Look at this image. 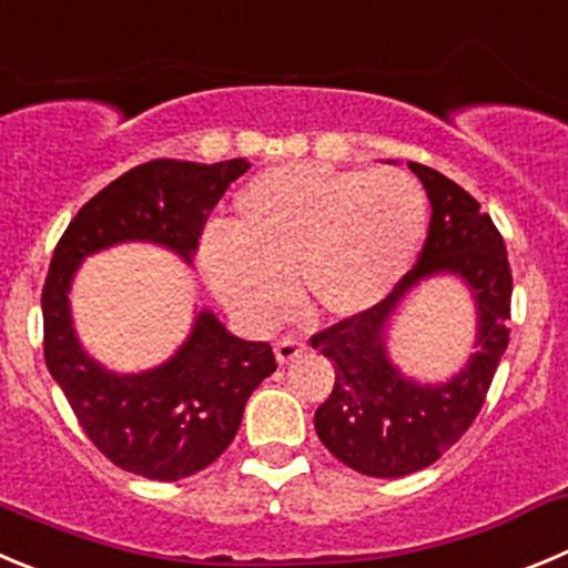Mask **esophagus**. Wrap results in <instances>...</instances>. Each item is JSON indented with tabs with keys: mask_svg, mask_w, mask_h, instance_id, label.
I'll return each instance as SVG.
<instances>
[{
	"mask_svg": "<svg viewBox=\"0 0 568 568\" xmlns=\"http://www.w3.org/2000/svg\"><path fill=\"white\" fill-rule=\"evenodd\" d=\"M302 349H305V344L296 342V338H280V342L274 344V358H277V364H291L300 356Z\"/></svg>",
	"mask_w": 568,
	"mask_h": 568,
	"instance_id": "esophagus-1",
	"label": "esophagus"
}]
</instances>
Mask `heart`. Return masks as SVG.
I'll return each mask as SVG.
<instances>
[{"instance_id": "heart-1", "label": "heart", "mask_w": 568, "mask_h": 568, "mask_svg": "<svg viewBox=\"0 0 568 568\" xmlns=\"http://www.w3.org/2000/svg\"><path fill=\"white\" fill-rule=\"evenodd\" d=\"M426 235V195L404 171L291 162L257 173L232 201L230 230L199 260L212 294L243 325H268L296 300L322 320H356L395 294Z\"/></svg>"}]
</instances>
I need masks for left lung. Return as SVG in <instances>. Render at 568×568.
Here are the masks:
<instances>
[{
	"instance_id": "left-lung-1",
	"label": "left lung",
	"mask_w": 568,
	"mask_h": 568,
	"mask_svg": "<svg viewBox=\"0 0 568 568\" xmlns=\"http://www.w3.org/2000/svg\"><path fill=\"white\" fill-rule=\"evenodd\" d=\"M409 171L432 201L417 268L375 311L311 338L336 367L331 397L316 409V434L333 457L375 479L428 468L468 432L510 342L513 274L499 230L448 176L417 162ZM443 276L457 278L475 302V353L448 379L420 382L396 367L388 338L414 291Z\"/></svg>"
}]
</instances>
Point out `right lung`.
I'll return each mask as SVG.
<instances>
[{"instance_id":"obj_1","label":"right lung","mask_w":568,"mask_h":568,"mask_svg":"<svg viewBox=\"0 0 568 568\" xmlns=\"http://www.w3.org/2000/svg\"><path fill=\"white\" fill-rule=\"evenodd\" d=\"M246 171V159L140 164L81 206L52 254L41 294L47 369L87 437L129 474L176 481L215 463L241 428L248 395L277 362L272 344L237 338L204 305L171 358L140 373L109 369L75 331V274L83 260L120 243L162 246L193 266L206 215Z\"/></svg>"}]
</instances>
